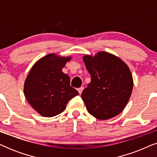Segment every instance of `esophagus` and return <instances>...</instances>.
<instances>
[{"label": "esophagus", "mask_w": 157, "mask_h": 157, "mask_svg": "<svg viewBox=\"0 0 157 157\" xmlns=\"http://www.w3.org/2000/svg\"><path fill=\"white\" fill-rule=\"evenodd\" d=\"M83 89H84V88H83V86H81V87H80V88H78V91L79 94H82V91H83Z\"/></svg>", "instance_id": "esophagus-1"}]
</instances>
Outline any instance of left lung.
<instances>
[{"label": "left lung", "mask_w": 157, "mask_h": 157, "mask_svg": "<svg viewBox=\"0 0 157 157\" xmlns=\"http://www.w3.org/2000/svg\"><path fill=\"white\" fill-rule=\"evenodd\" d=\"M83 59L91 79L81 94L89 113L101 120L119 114L132 92L129 68L119 58L104 51Z\"/></svg>", "instance_id": "left-lung-1"}]
</instances>
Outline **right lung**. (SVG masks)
<instances>
[{"label": "right lung", "instance_id": "right-lung-1", "mask_svg": "<svg viewBox=\"0 0 157 157\" xmlns=\"http://www.w3.org/2000/svg\"><path fill=\"white\" fill-rule=\"evenodd\" d=\"M70 59L47 55L34 64L25 79V98L43 117H52L63 112L68 101L78 95L70 86L69 76L62 72Z\"/></svg>", "mask_w": 157, "mask_h": 157}]
</instances>
